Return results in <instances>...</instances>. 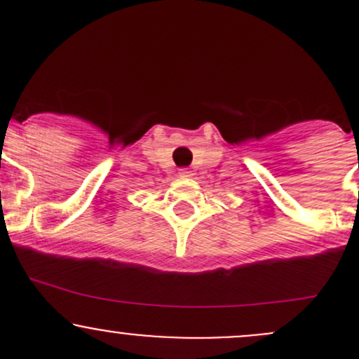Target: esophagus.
Listing matches in <instances>:
<instances>
[{"instance_id": "34e87169", "label": "esophagus", "mask_w": 359, "mask_h": 359, "mask_svg": "<svg viewBox=\"0 0 359 359\" xmlns=\"http://www.w3.org/2000/svg\"><path fill=\"white\" fill-rule=\"evenodd\" d=\"M180 175H182V177H191V175H193V173H191L187 168H182V170H180Z\"/></svg>"}]
</instances>
